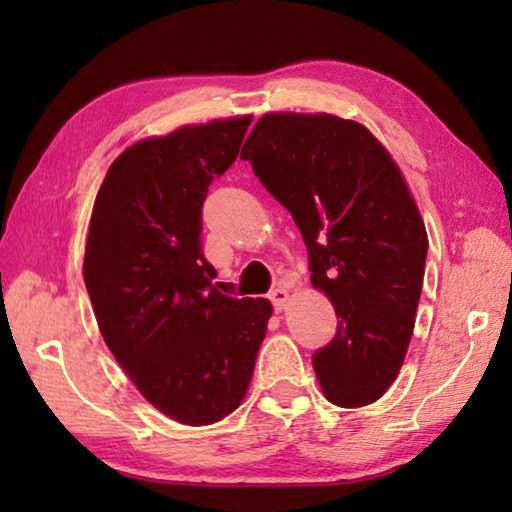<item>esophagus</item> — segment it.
Segmentation results:
<instances>
[{
  "label": "esophagus",
  "mask_w": 512,
  "mask_h": 512,
  "mask_svg": "<svg viewBox=\"0 0 512 512\" xmlns=\"http://www.w3.org/2000/svg\"><path fill=\"white\" fill-rule=\"evenodd\" d=\"M271 302H273L275 311H282L284 307H287V302H289V291L284 289V287L273 289V291H271Z\"/></svg>",
  "instance_id": "34e87169"
}]
</instances>
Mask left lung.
I'll return each mask as SVG.
<instances>
[{"mask_svg":"<svg viewBox=\"0 0 512 512\" xmlns=\"http://www.w3.org/2000/svg\"><path fill=\"white\" fill-rule=\"evenodd\" d=\"M241 160L291 212L311 284L339 316L332 343L311 357L325 397L372 404L402 368L429 248L400 169L357 121L296 112L259 119Z\"/></svg>","mask_w":512,"mask_h":512,"instance_id":"left-lung-1","label":"left lung"}]
</instances>
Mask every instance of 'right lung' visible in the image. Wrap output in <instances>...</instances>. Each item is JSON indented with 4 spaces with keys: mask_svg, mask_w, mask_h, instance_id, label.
Masks as SVG:
<instances>
[{
    "mask_svg": "<svg viewBox=\"0 0 512 512\" xmlns=\"http://www.w3.org/2000/svg\"><path fill=\"white\" fill-rule=\"evenodd\" d=\"M253 117L183 126L112 162L94 201L83 277L101 336L155 409L201 427L237 409L271 318L264 298L214 289L203 201Z\"/></svg>",
    "mask_w": 512,
    "mask_h": 512,
    "instance_id": "right-lung-1",
    "label": "right lung"
}]
</instances>
